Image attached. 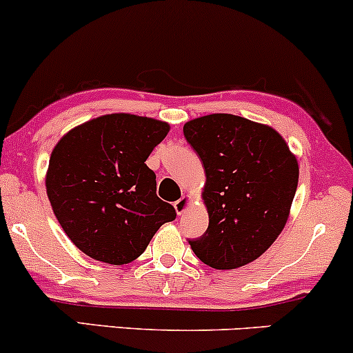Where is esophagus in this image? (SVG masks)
Returning <instances> with one entry per match:
<instances>
[{
	"instance_id": "esophagus-1",
	"label": "esophagus",
	"mask_w": 353,
	"mask_h": 353,
	"mask_svg": "<svg viewBox=\"0 0 353 353\" xmlns=\"http://www.w3.org/2000/svg\"><path fill=\"white\" fill-rule=\"evenodd\" d=\"M189 205H190V197H188V196L181 197L179 201L174 202V209H176V212L179 214V216H182V214L189 209Z\"/></svg>"
}]
</instances>
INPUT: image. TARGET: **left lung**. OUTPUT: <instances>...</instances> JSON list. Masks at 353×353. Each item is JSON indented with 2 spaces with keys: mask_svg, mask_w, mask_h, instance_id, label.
<instances>
[{
  "mask_svg": "<svg viewBox=\"0 0 353 353\" xmlns=\"http://www.w3.org/2000/svg\"><path fill=\"white\" fill-rule=\"evenodd\" d=\"M205 172L202 201L209 228L190 249L205 265L232 270L274 244L285 228L299 184V163L285 139L245 117L208 114L184 124Z\"/></svg>",
  "mask_w": 353,
  "mask_h": 353,
  "instance_id": "obj_1",
  "label": "left lung"
}]
</instances>
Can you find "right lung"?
I'll list each match as a JSON object with an SVG mask.
<instances>
[{"label": "right lung", "mask_w": 353, "mask_h": 353, "mask_svg": "<svg viewBox=\"0 0 353 353\" xmlns=\"http://www.w3.org/2000/svg\"><path fill=\"white\" fill-rule=\"evenodd\" d=\"M171 125L154 117L114 112L68 131L52 149L46 192L52 212L81 252L123 265L144 252L154 234L176 219L156 194L145 165Z\"/></svg>", "instance_id": "right-lung-1"}]
</instances>
